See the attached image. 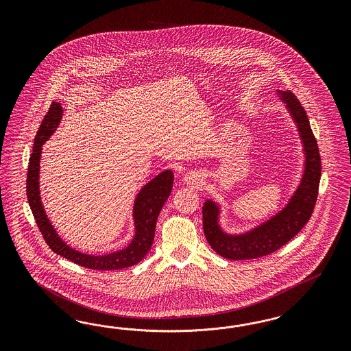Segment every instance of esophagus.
Here are the masks:
<instances>
[{
    "label": "esophagus",
    "mask_w": 351,
    "mask_h": 351,
    "mask_svg": "<svg viewBox=\"0 0 351 351\" xmlns=\"http://www.w3.org/2000/svg\"><path fill=\"white\" fill-rule=\"evenodd\" d=\"M184 181L189 185H194V186H198L201 182H202V175L197 171H191L188 173H185L184 176Z\"/></svg>",
    "instance_id": "obj_1"
}]
</instances>
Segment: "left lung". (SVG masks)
Returning <instances> with one entry per match:
<instances>
[{
  "label": "left lung",
  "instance_id": "left-lung-1",
  "mask_svg": "<svg viewBox=\"0 0 351 351\" xmlns=\"http://www.w3.org/2000/svg\"><path fill=\"white\" fill-rule=\"evenodd\" d=\"M293 119L305 156L300 184L287 204L264 223L245 233H226L220 225V204L206 199L203 204V230L213 251L229 260H251L269 255L289 242L308 223L318 197L320 156L305 109L291 91L276 90Z\"/></svg>",
  "mask_w": 351,
  "mask_h": 351
}]
</instances>
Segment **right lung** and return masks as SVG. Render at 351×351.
<instances>
[{
	"mask_svg": "<svg viewBox=\"0 0 351 351\" xmlns=\"http://www.w3.org/2000/svg\"><path fill=\"white\" fill-rule=\"evenodd\" d=\"M63 117V108L58 101H53L47 114L34 138V145L27 175V198L31 206L33 216L47 245L55 254L63 256L78 265L94 270H118L140 263L148 254L153 245L156 223L163 204L170 197L173 172L165 170L147 182L134 201L132 219L135 234L128 247L106 255H90L77 251L60 238L43 208L40 193V160L43 145L50 138Z\"/></svg>",
	"mask_w": 351,
	"mask_h": 351,
	"instance_id": "right-lung-1",
	"label": "right lung"
}]
</instances>
